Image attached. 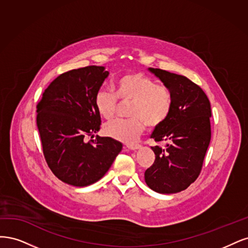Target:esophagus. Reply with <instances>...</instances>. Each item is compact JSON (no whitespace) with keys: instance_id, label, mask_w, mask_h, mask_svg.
Returning a JSON list of instances; mask_svg holds the SVG:
<instances>
[{"instance_id":"34e87169","label":"esophagus","mask_w":248,"mask_h":248,"mask_svg":"<svg viewBox=\"0 0 248 248\" xmlns=\"http://www.w3.org/2000/svg\"><path fill=\"white\" fill-rule=\"evenodd\" d=\"M141 146L139 145V144H129V145H126V148L127 149H130V150H137V149H139Z\"/></svg>"}]
</instances>
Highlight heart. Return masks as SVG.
Wrapping results in <instances>:
<instances>
[{
	"label": "heart",
	"mask_w": 248,
	"mask_h": 248,
	"mask_svg": "<svg viewBox=\"0 0 248 248\" xmlns=\"http://www.w3.org/2000/svg\"><path fill=\"white\" fill-rule=\"evenodd\" d=\"M116 94L123 102H131L127 119H115L104 125V133L110 138L132 143L147 124H162L172 109V93L164 85H157L153 78L141 73H130L117 79ZM117 105L115 95L108 91H99L94 97V107L101 117L111 119Z\"/></svg>",
	"instance_id": "obj_1"
}]
</instances>
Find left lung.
<instances>
[{"label": "left lung", "mask_w": 248, "mask_h": 248, "mask_svg": "<svg viewBox=\"0 0 248 248\" xmlns=\"http://www.w3.org/2000/svg\"><path fill=\"white\" fill-rule=\"evenodd\" d=\"M172 93V109L150 138L165 142L151 146L154 165L145 171L146 185L159 194H175L187 188L199 176L211 139V106L203 90L188 78L148 68Z\"/></svg>", "instance_id": "1"}]
</instances>
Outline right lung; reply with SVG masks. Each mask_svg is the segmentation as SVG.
Segmentation results:
<instances>
[{
    "mask_svg": "<svg viewBox=\"0 0 248 248\" xmlns=\"http://www.w3.org/2000/svg\"><path fill=\"white\" fill-rule=\"evenodd\" d=\"M108 75L101 66L66 72L49 84L37 105V126L47 165L67 185L82 187L97 182L123 149L121 142L110 137L85 140L100 130L94 97Z\"/></svg>",
    "mask_w": 248,
    "mask_h": 248,
    "instance_id": "1",
    "label": "right lung"
}]
</instances>
